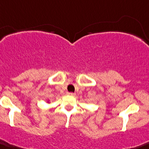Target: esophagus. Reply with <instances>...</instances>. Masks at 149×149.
I'll return each instance as SVG.
<instances>
[{
  "label": "esophagus",
  "mask_w": 149,
  "mask_h": 149,
  "mask_svg": "<svg viewBox=\"0 0 149 149\" xmlns=\"http://www.w3.org/2000/svg\"><path fill=\"white\" fill-rule=\"evenodd\" d=\"M69 95H71V96H74L75 95V93H68Z\"/></svg>",
  "instance_id": "obj_1"
}]
</instances>
